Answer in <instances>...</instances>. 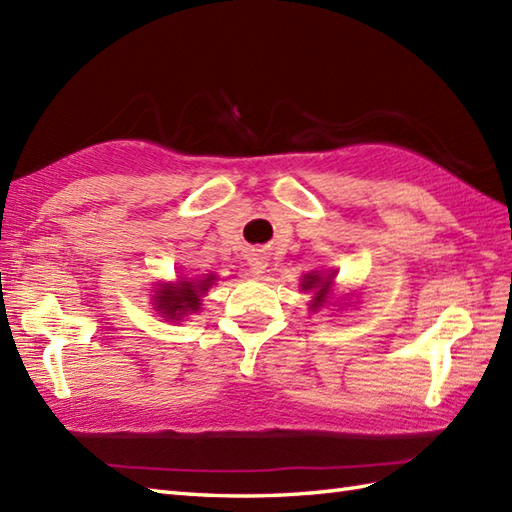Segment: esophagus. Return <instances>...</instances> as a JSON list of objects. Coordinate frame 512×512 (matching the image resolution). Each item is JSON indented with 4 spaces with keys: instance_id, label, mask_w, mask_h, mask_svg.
Here are the masks:
<instances>
[{
    "instance_id": "esophagus-1",
    "label": "esophagus",
    "mask_w": 512,
    "mask_h": 512,
    "mask_svg": "<svg viewBox=\"0 0 512 512\" xmlns=\"http://www.w3.org/2000/svg\"><path fill=\"white\" fill-rule=\"evenodd\" d=\"M248 266H250V273H253V275H262L264 273L266 266H268V259L262 253V250H255V253H250Z\"/></svg>"
}]
</instances>
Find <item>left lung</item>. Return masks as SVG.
Here are the masks:
<instances>
[{
  "instance_id": "left-lung-1",
  "label": "left lung",
  "mask_w": 512,
  "mask_h": 512,
  "mask_svg": "<svg viewBox=\"0 0 512 512\" xmlns=\"http://www.w3.org/2000/svg\"><path fill=\"white\" fill-rule=\"evenodd\" d=\"M332 279H334V273H330V275H323V273L303 275L301 290L314 292V297L310 301V310H319V308L325 306V303H328L330 290H332Z\"/></svg>"
}]
</instances>
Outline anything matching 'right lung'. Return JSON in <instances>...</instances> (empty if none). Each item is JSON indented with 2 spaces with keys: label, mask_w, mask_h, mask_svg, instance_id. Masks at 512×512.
<instances>
[{
  "label": "right lung",
  "mask_w": 512,
  "mask_h": 512,
  "mask_svg": "<svg viewBox=\"0 0 512 512\" xmlns=\"http://www.w3.org/2000/svg\"><path fill=\"white\" fill-rule=\"evenodd\" d=\"M215 275L202 279H178L176 284H158L154 295V308L169 321H180L187 314L198 312L202 297L213 286Z\"/></svg>",
  "instance_id": "obj_1"
}]
</instances>
